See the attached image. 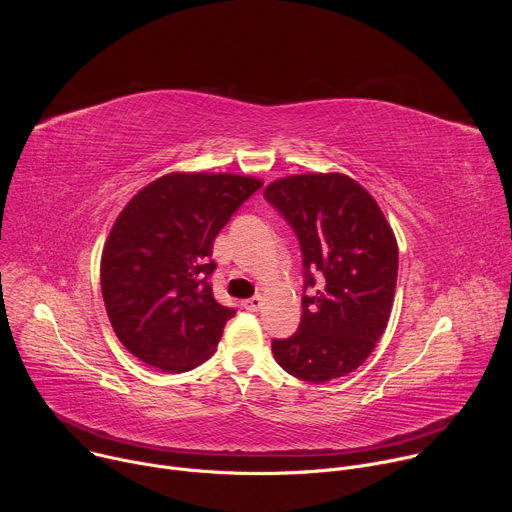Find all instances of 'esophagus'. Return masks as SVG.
Listing matches in <instances>:
<instances>
[{
  "label": "esophagus",
  "instance_id": "esophagus-1",
  "mask_svg": "<svg viewBox=\"0 0 512 512\" xmlns=\"http://www.w3.org/2000/svg\"><path fill=\"white\" fill-rule=\"evenodd\" d=\"M261 306H263L261 296H253V298L245 300V308H247L249 312H259V310H261Z\"/></svg>",
  "mask_w": 512,
  "mask_h": 512
}]
</instances>
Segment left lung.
<instances>
[{
  "label": "left lung",
  "instance_id": "left-lung-1",
  "mask_svg": "<svg viewBox=\"0 0 512 512\" xmlns=\"http://www.w3.org/2000/svg\"><path fill=\"white\" fill-rule=\"evenodd\" d=\"M265 198L298 235L304 257L302 322L294 336L271 342L273 356L308 383L344 377L369 358L391 316L399 267L393 229L346 174L287 176L271 182Z\"/></svg>",
  "mask_w": 512,
  "mask_h": 512
}]
</instances>
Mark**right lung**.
I'll return each instance as SVG.
<instances>
[{
	"instance_id": "right-lung-1",
	"label": "right lung",
	"mask_w": 512,
	"mask_h": 512,
	"mask_svg": "<svg viewBox=\"0 0 512 512\" xmlns=\"http://www.w3.org/2000/svg\"><path fill=\"white\" fill-rule=\"evenodd\" d=\"M261 180L172 172L121 210L101 257V291L121 344L164 373H186L212 356L233 308L210 287L212 243Z\"/></svg>"
}]
</instances>
